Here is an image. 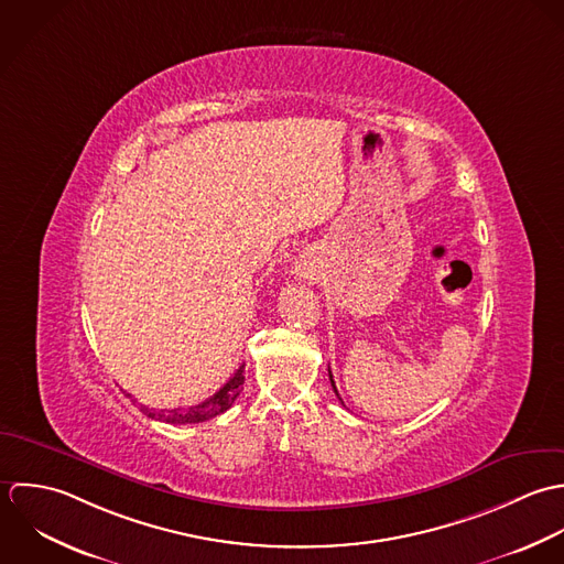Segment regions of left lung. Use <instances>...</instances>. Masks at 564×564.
Here are the masks:
<instances>
[{"instance_id":"left-lung-1","label":"left lung","mask_w":564,"mask_h":564,"mask_svg":"<svg viewBox=\"0 0 564 564\" xmlns=\"http://www.w3.org/2000/svg\"><path fill=\"white\" fill-rule=\"evenodd\" d=\"M329 379H332V386H334V392H336V394H338V388H336V381H334V375H332V370H329ZM338 399H339V394H338ZM339 401H341V399H339Z\"/></svg>"}]
</instances>
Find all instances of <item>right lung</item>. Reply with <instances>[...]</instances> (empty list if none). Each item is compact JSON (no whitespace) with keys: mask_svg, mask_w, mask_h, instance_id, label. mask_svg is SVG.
I'll return each instance as SVG.
<instances>
[{"mask_svg":"<svg viewBox=\"0 0 564 564\" xmlns=\"http://www.w3.org/2000/svg\"><path fill=\"white\" fill-rule=\"evenodd\" d=\"M241 386H243V364L232 372V377L226 381L225 386L214 394L209 397L207 401L198 403V405H192V408H178V410H161V412H154V410H148L141 405V410L154 419V421H163V423H172V425H194V423H205L218 414L226 412L235 399L239 397L241 392ZM130 397V394H128Z\"/></svg>","mask_w":564,"mask_h":564,"instance_id":"add662e5","label":"right lung"}]
</instances>
